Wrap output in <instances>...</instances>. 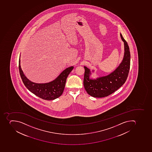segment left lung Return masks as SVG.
Masks as SVG:
<instances>
[{"label": "left lung", "mask_w": 152, "mask_h": 152, "mask_svg": "<svg viewBox=\"0 0 152 152\" xmlns=\"http://www.w3.org/2000/svg\"><path fill=\"white\" fill-rule=\"evenodd\" d=\"M120 37L124 43V55L121 63L113 72L105 76L91 78L90 77L92 72L90 69L84 66V86L90 96L97 98L107 96L126 82L130 66V52L128 44L121 33ZM94 72V70H92V72Z\"/></svg>", "instance_id": "8db88e82"}]
</instances>
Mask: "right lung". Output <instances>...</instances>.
<instances>
[{
  "mask_svg": "<svg viewBox=\"0 0 152 152\" xmlns=\"http://www.w3.org/2000/svg\"><path fill=\"white\" fill-rule=\"evenodd\" d=\"M74 66L65 69L55 79L46 83H36L26 77L21 68L20 55L19 59V70L22 80L29 91L40 98L47 100H52L62 95L65 88L66 80Z\"/></svg>",
  "mask_w": 152,
  "mask_h": 152,
  "instance_id": "obj_1",
  "label": "right lung"
}]
</instances>
